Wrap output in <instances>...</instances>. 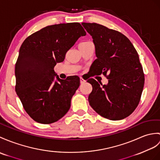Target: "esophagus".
Instances as JSON below:
<instances>
[{
  "instance_id": "esophagus-1",
  "label": "esophagus",
  "mask_w": 160,
  "mask_h": 160,
  "mask_svg": "<svg viewBox=\"0 0 160 160\" xmlns=\"http://www.w3.org/2000/svg\"><path fill=\"white\" fill-rule=\"evenodd\" d=\"M80 84H83L85 82V80L82 77H80Z\"/></svg>"
}]
</instances>
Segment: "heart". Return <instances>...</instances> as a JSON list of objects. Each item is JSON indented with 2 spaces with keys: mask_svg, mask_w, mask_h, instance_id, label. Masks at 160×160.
Returning a JSON list of instances; mask_svg holds the SVG:
<instances>
[{
  "mask_svg": "<svg viewBox=\"0 0 160 160\" xmlns=\"http://www.w3.org/2000/svg\"><path fill=\"white\" fill-rule=\"evenodd\" d=\"M91 42H82V43H81L80 44H86V43H90Z\"/></svg>",
  "mask_w": 160,
  "mask_h": 160,
  "instance_id": "1",
  "label": "heart"
}]
</instances>
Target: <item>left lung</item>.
I'll list each match as a JSON object with an SVG mask.
<instances>
[{"label": "left lung", "instance_id": "left-lung-1", "mask_svg": "<svg viewBox=\"0 0 160 160\" xmlns=\"http://www.w3.org/2000/svg\"><path fill=\"white\" fill-rule=\"evenodd\" d=\"M95 46L98 58L91 66L92 76L103 74L108 83L93 78L89 104L96 112L110 120L129 116L138 106L144 84L139 56L129 39L121 32L97 23H82Z\"/></svg>", "mask_w": 160, "mask_h": 160}]
</instances>
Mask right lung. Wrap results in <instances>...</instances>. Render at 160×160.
Here are the masks:
<instances>
[{"mask_svg":"<svg viewBox=\"0 0 160 160\" xmlns=\"http://www.w3.org/2000/svg\"><path fill=\"white\" fill-rule=\"evenodd\" d=\"M86 32L78 22L47 26L28 36L20 47L15 68L16 91L26 112L35 121L50 124L68 112L80 86L72 76L54 82V67Z\"/></svg>","mask_w":160,"mask_h":160,"instance_id":"obj_1","label":"right lung"}]
</instances>
